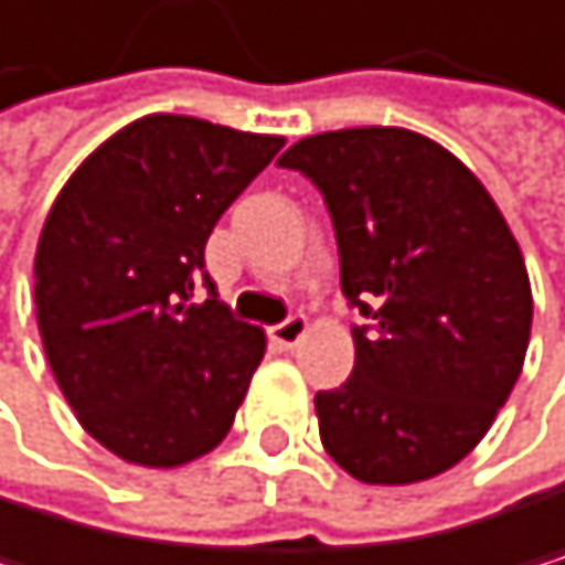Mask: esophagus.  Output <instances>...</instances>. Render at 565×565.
Segmentation results:
<instances>
[{"label": "esophagus", "mask_w": 565, "mask_h": 565, "mask_svg": "<svg viewBox=\"0 0 565 565\" xmlns=\"http://www.w3.org/2000/svg\"><path fill=\"white\" fill-rule=\"evenodd\" d=\"M308 335V318L305 315H291L288 321H280L270 329V339L280 345V349H295L301 345V339Z\"/></svg>", "instance_id": "34e87169"}]
</instances>
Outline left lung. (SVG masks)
Segmentation results:
<instances>
[{"label":"left lung","mask_w":565,"mask_h":565,"mask_svg":"<svg viewBox=\"0 0 565 565\" xmlns=\"http://www.w3.org/2000/svg\"><path fill=\"white\" fill-rule=\"evenodd\" d=\"M329 203L355 329L345 386L318 393L329 458L365 484L444 475L505 406L532 332L529 270L481 179L409 128H342L277 159Z\"/></svg>","instance_id":"8db88e82"}]
</instances>
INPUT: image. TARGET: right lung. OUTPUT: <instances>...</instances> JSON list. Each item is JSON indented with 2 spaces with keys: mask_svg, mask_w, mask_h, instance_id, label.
<instances>
[{
  "mask_svg": "<svg viewBox=\"0 0 565 565\" xmlns=\"http://www.w3.org/2000/svg\"><path fill=\"white\" fill-rule=\"evenodd\" d=\"M280 145L145 115L100 141L53 200L33 260L40 339L74 417L115 458L169 471L230 434L267 335L216 298L203 250Z\"/></svg>",
  "mask_w": 565,
  "mask_h": 565,
  "instance_id": "obj_1",
  "label": "right lung"
}]
</instances>
